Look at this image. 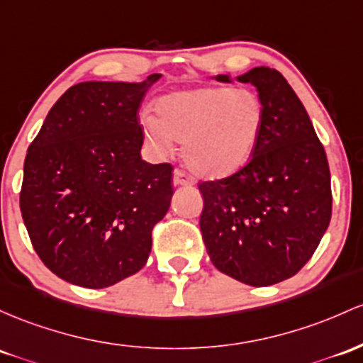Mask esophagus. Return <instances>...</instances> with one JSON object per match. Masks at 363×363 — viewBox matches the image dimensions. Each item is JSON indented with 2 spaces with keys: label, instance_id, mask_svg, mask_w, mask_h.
Wrapping results in <instances>:
<instances>
[{
  "label": "esophagus",
  "instance_id": "1",
  "mask_svg": "<svg viewBox=\"0 0 363 363\" xmlns=\"http://www.w3.org/2000/svg\"><path fill=\"white\" fill-rule=\"evenodd\" d=\"M174 184L177 186H193L194 177L184 169H175L174 170Z\"/></svg>",
  "mask_w": 363,
  "mask_h": 363
}]
</instances>
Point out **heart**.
<instances>
[{"label":"heart","instance_id":"b5f03b06","mask_svg":"<svg viewBox=\"0 0 363 363\" xmlns=\"http://www.w3.org/2000/svg\"><path fill=\"white\" fill-rule=\"evenodd\" d=\"M157 118H143L153 145L184 143L191 169L225 177L252 160L264 127V103L252 89L210 86L167 94L155 105Z\"/></svg>","mask_w":363,"mask_h":363}]
</instances>
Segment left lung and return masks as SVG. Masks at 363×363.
I'll list each match as a JSON object with an SVG mask.
<instances>
[{"label":"left lung","mask_w":363,"mask_h":363,"mask_svg":"<svg viewBox=\"0 0 363 363\" xmlns=\"http://www.w3.org/2000/svg\"><path fill=\"white\" fill-rule=\"evenodd\" d=\"M238 81L257 87L264 127L242 169L198 182L200 229L220 272L260 288L293 277L315 253L333 213L330 172L308 113L281 72L257 67Z\"/></svg>","instance_id":"obj_1"}]
</instances>
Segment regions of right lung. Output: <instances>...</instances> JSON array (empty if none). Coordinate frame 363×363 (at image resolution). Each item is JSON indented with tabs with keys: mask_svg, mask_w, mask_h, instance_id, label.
I'll return each mask as SVG.
<instances>
[{
	"mask_svg": "<svg viewBox=\"0 0 363 363\" xmlns=\"http://www.w3.org/2000/svg\"><path fill=\"white\" fill-rule=\"evenodd\" d=\"M158 77L72 86L27 150L23 224L43 264L63 281L106 288L148 260L151 230L174 194V167L139 153V105Z\"/></svg>",
	"mask_w": 363,
	"mask_h": 363,
	"instance_id": "1",
	"label": "right lung"
}]
</instances>
